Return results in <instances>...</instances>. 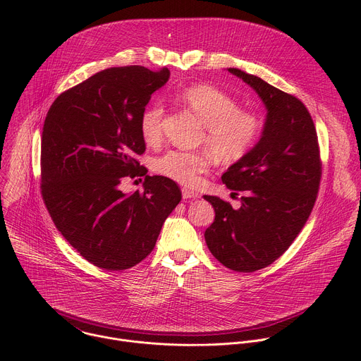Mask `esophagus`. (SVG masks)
Returning <instances> with one entry per match:
<instances>
[{
  "label": "esophagus",
  "mask_w": 361,
  "mask_h": 361,
  "mask_svg": "<svg viewBox=\"0 0 361 361\" xmlns=\"http://www.w3.org/2000/svg\"><path fill=\"white\" fill-rule=\"evenodd\" d=\"M181 192H183V198H184V200H194V198H198V192L194 191V190L183 188Z\"/></svg>",
  "instance_id": "1"
}]
</instances>
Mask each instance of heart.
Here are the masks:
<instances>
[{"label": "heart", "mask_w": 361, "mask_h": 361, "mask_svg": "<svg viewBox=\"0 0 361 361\" xmlns=\"http://www.w3.org/2000/svg\"><path fill=\"white\" fill-rule=\"evenodd\" d=\"M178 99L202 123V141L213 156L226 163L241 160L259 140L263 130L260 114L240 109L230 94L210 84H195L184 88ZM164 107L160 102L147 106L140 116V133L147 144H157L163 135ZM205 151L170 149L152 163L160 176L181 184L192 185L210 166Z\"/></svg>", "instance_id": "heart-1"}]
</instances>
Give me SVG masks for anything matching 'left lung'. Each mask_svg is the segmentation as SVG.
<instances>
[{"label": "left lung", "mask_w": 361, "mask_h": 361, "mask_svg": "<svg viewBox=\"0 0 361 361\" xmlns=\"http://www.w3.org/2000/svg\"><path fill=\"white\" fill-rule=\"evenodd\" d=\"M241 78L267 110L262 137L221 180L241 192L240 209L204 195L216 212L204 238L216 259L234 271L251 273L274 263L310 216L322 178L314 123L302 102L260 77L227 68Z\"/></svg>", "instance_id": "1"}]
</instances>
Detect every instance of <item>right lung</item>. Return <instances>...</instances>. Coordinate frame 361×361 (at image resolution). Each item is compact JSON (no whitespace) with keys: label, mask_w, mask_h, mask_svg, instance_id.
I'll return each mask as SVG.
<instances>
[{"label":"right lung","mask_w":361,"mask_h":361,"mask_svg":"<svg viewBox=\"0 0 361 361\" xmlns=\"http://www.w3.org/2000/svg\"><path fill=\"white\" fill-rule=\"evenodd\" d=\"M170 78L169 68L102 70L60 94L41 137V194L63 237L91 264L120 271L152 251L181 201L178 185L147 176L140 116ZM145 175V191L126 195L124 176Z\"/></svg>","instance_id":"obj_1"}]
</instances>
